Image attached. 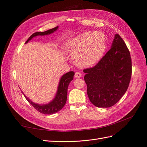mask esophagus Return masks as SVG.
Instances as JSON below:
<instances>
[{"label": "esophagus", "mask_w": 147, "mask_h": 147, "mask_svg": "<svg viewBox=\"0 0 147 147\" xmlns=\"http://www.w3.org/2000/svg\"><path fill=\"white\" fill-rule=\"evenodd\" d=\"M82 74L80 72H77L75 74V78H80V77H82Z\"/></svg>", "instance_id": "1"}]
</instances>
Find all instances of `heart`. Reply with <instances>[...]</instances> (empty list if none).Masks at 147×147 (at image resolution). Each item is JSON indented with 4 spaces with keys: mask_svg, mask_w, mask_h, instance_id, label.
Instances as JSON below:
<instances>
[{
    "mask_svg": "<svg viewBox=\"0 0 147 147\" xmlns=\"http://www.w3.org/2000/svg\"><path fill=\"white\" fill-rule=\"evenodd\" d=\"M105 48V37L100 31L79 35L70 40L66 47L74 63L82 68L91 67L98 63Z\"/></svg>",
    "mask_w": 147,
    "mask_h": 147,
    "instance_id": "obj_1",
    "label": "heart"
}]
</instances>
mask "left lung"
<instances>
[{"mask_svg":"<svg viewBox=\"0 0 147 147\" xmlns=\"http://www.w3.org/2000/svg\"><path fill=\"white\" fill-rule=\"evenodd\" d=\"M83 72L93 105L108 108L117 103L127 90L132 74L130 53L119 34H115L111 48L99 63Z\"/></svg>","mask_w":147,"mask_h":147,"instance_id":"left-lung-1","label":"left lung"}]
</instances>
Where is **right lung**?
I'll return each mask as SVG.
<instances>
[{
  "instance_id": "right-lung-1",
  "label": "right lung",
  "mask_w": 147,
  "mask_h": 147,
  "mask_svg": "<svg viewBox=\"0 0 147 147\" xmlns=\"http://www.w3.org/2000/svg\"><path fill=\"white\" fill-rule=\"evenodd\" d=\"M58 28V26H57V27L55 28L48 30L47 31H45V32H35L32 35H30V37L28 39V40L25 43H28L29 41H30V40H32V38L36 36H39V35L43 36V35H47L55 32V31L57 30ZM74 75V72L70 71V72L66 73L62 76L59 80L57 92L56 93L54 99L48 104H38L37 103H34V102L30 100L27 96H26L23 91H22V92H23L26 99L28 100L30 105H32V106H33L39 112L46 115L54 114L57 112H59L65 105L67 101V89L69 84L73 80Z\"/></svg>"
}]
</instances>
